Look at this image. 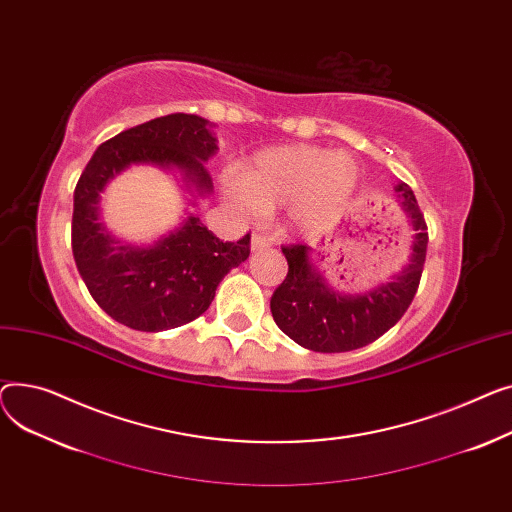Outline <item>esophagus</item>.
Returning a JSON list of instances; mask_svg holds the SVG:
<instances>
[{"label":"esophagus","mask_w":512,"mask_h":512,"mask_svg":"<svg viewBox=\"0 0 512 512\" xmlns=\"http://www.w3.org/2000/svg\"><path fill=\"white\" fill-rule=\"evenodd\" d=\"M270 246H273V239L268 235H262V233L252 235V250H266Z\"/></svg>","instance_id":"obj_1"}]
</instances>
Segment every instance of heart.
Here are the masks:
<instances>
[{"instance_id": "1", "label": "heart", "mask_w": 512, "mask_h": 512, "mask_svg": "<svg viewBox=\"0 0 512 512\" xmlns=\"http://www.w3.org/2000/svg\"><path fill=\"white\" fill-rule=\"evenodd\" d=\"M357 182L359 169L349 155L320 146H275L239 171L231 196L252 213L295 204L299 225L322 229L339 219Z\"/></svg>"}]
</instances>
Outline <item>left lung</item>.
Wrapping results in <instances>:
<instances>
[{
	"mask_svg": "<svg viewBox=\"0 0 512 512\" xmlns=\"http://www.w3.org/2000/svg\"><path fill=\"white\" fill-rule=\"evenodd\" d=\"M405 213L415 229L409 264L390 281L364 295H341L330 289L310 264L306 244L281 246L289 270L270 299L277 326L297 345L320 353L366 347L393 328L411 306L424 273L428 225L407 184H399Z\"/></svg>",
	"mask_w": 512,
	"mask_h": 512,
	"instance_id": "obj_1",
	"label": "left lung"
}]
</instances>
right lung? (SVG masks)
Listing matches in <instances>:
<instances>
[{"instance_id":"obj_1","label":"right lung","mask_w":512,"mask_h":512,"mask_svg":"<svg viewBox=\"0 0 512 512\" xmlns=\"http://www.w3.org/2000/svg\"><path fill=\"white\" fill-rule=\"evenodd\" d=\"M206 119L171 113L103 142L74 190L72 252L95 302L117 322L144 333L182 326L204 314L233 266L250 256V233L223 242L198 217L153 248L115 242L99 223V196L113 175L132 163L175 165L210 192L208 157L217 150Z\"/></svg>"}]
</instances>
